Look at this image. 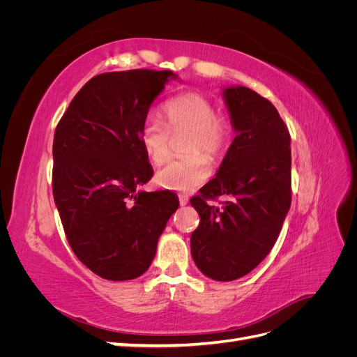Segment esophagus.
<instances>
[{"label": "esophagus", "instance_id": "1", "mask_svg": "<svg viewBox=\"0 0 357 357\" xmlns=\"http://www.w3.org/2000/svg\"><path fill=\"white\" fill-rule=\"evenodd\" d=\"M178 201H180V205H186L189 202V198L186 195H180Z\"/></svg>", "mask_w": 357, "mask_h": 357}]
</instances>
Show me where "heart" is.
Returning a JSON list of instances; mask_svg holds the SVG:
<instances>
[{
  "label": "heart",
  "mask_w": 357,
  "mask_h": 357,
  "mask_svg": "<svg viewBox=\"0 0 357 357\" xmlns=\"http://www.w3.org/2000/svg\"><path fill=\"white\" fill-rule=\"evenodd\" d=\"M165 125L155 117L144 121L139 142L147 159L159 165L169 156V132H190L185 152L190 156L174 159L162 167L156 181L162 188L190 192L210 177V164L205 156L218 158L228 143L229 122L215 114V105L207 96L189 92L171 98L164 105Z\"/></svg>",
  "instance_id": "b5f03b06"
}]
</instances>
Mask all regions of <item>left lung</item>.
<instances>
[{
    "label": "left lung",
    "mask_w": 357,
    "mask_h": 357,
    "mask_svg": "<svg viewBox=\"0 0 357 357\" xmlns=\"http://www.w3.org/2000/svg\"><path fill=\"white\" fill-rule=\"evenodd\" d=\"M235 138L215 172L190 199L199 214L190 252L199 271L232 282L261 264L274 247L290 208V135L275 107L244 86L222 92ZM229 195L222 207L207 197Z\"/></svg>",
    "instance_id": "8db88e82"
}]
</instances>
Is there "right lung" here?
Returning <instances> with one entry per match:
<instances>
[{"mask_svg":"<svg viewBox=\"0 0 357 357\" xmlns=\"http://www.w3.org/2000/svg\"><path fill=\"white\" fill-rule=\"evenodd\" d=\"M172 71L104 73L70 102L53 138V198L79 261L112 282L144 274L178 208L172 192H137L153 168L139 132Z\"/></svg>","mask_w":357,"mask_h":357,"instance_id":"obj_1","label":"right lung"}]
</instances>
